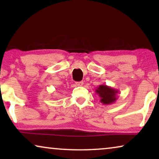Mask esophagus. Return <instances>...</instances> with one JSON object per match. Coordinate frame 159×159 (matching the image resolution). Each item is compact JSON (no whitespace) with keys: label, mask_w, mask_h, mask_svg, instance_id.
<instances>
[{"label":"esophagus","mask_w":159,"mask_h":159,"mask_svg":"<svg viewBox=\"0 0 159 159\" xmlns=\"http://www.w3.org/2000/svg\"><path fill=\"white\" fill-rule=\"evenodd\" d=\"M83 81H80V82H76V84H77V86H82L83 85Z\"/></svg>","instance_id":"esophagus-1"}]
</instances>
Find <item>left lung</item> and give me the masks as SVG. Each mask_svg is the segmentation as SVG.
<instances>
[{
	"instance_id": "1",
	"label": "left lung",
	"mask_w": 159,
	"mask_h": 159,
	"mask_svg": "<svg viewBox=\"0 0 159 159\" xmlns=\"http://www.w3.org/2000/svg\"><path fill=\"white\" fill-rule=\"evenodd\" d=\"M95 93L99 95L100 101L104 105H110L114 103L118 98L116 95L119 91L106 84L99 85L95 90Z\"/></svg>"
}]
</instances>
